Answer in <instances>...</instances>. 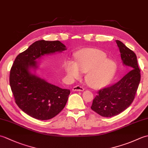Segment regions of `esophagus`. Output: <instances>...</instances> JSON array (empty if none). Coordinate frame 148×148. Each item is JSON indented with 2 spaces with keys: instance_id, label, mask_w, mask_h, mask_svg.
Returning <instances> with one entry per match:
<instances>
[{
  "instance_id": "esophagus-1",
  "label": "esophagus",
  "mask_w": 148,
  "mask_h": 148,
  "mask_svg": "<svg viewBox=\"0 0 148 148\" xmlns=\"http://www.w3.org/2000/svg\"><path fill=\"white\" fill-rule=\"evenodd\" d=\"M72 90L74 91H79V92H83L84 90V88L83 86H81L80 85H77V86H75L73 88H72Z\"/></svg>"
}]
</instances>
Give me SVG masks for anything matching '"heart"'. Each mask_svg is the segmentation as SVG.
Wrapping results in <instances>:
<instances>
[{
	"label": "heart",
	"mask_w": 148,
	"mask_h": 148,
	"mask_svg": "<svg viewBox=\"0 0 148 148\" xmlns=\"http://www.w3.org/2000/svg\"><path fill=\"white\" fill-rule=\"evenodd\" d=\"M104 52L95 49H86L76 55V63L69 62L65 65L68 76L76 78L80 71L87 72L86 80L93 87H101L111 82L114 77L116 65L111 59L106 58Z\"/></svg>",
	"instance_id": "1"
}]
</instances>
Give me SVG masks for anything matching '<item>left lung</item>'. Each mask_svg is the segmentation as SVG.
Listing matches in <instances>:
<instances>
[{
  "instance_id": "obj_1",
  "label": "left lung",
  "mask_w": 148,
  "mask_h": 148,
  "mask_svg": "<svg viewBox=\"0 0 148 148\" xmlns=\"http://www.w3.org/2000/svg\"><path fill=\"white\" fill-rule=\"evenodd\" d=\"M116 42L123 63L130 70L118 82L97 92L91 109L103 117H112L127 109L135 99L140 81L136 55L119 40Z\"/></svg>"
}]
</instances>
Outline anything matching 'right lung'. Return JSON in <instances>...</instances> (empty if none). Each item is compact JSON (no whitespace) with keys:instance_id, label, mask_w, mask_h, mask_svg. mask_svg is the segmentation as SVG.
Returning <instances> with one entry per match:
<instances>
[{"instance_id":"1","label":"right lung","mask_w":148,"mask_h":148,"mask_svg":"<svg viewBox=\"0 0 148 148\" xmlns=\"http://www.w3.org/2000/svg\"><path fill=\"white\" fill-rule=\"evenodd\" d=\"M65 50V46L59 40H37L15 58L9 74L11 91L17 106L31 117L47 120L64 108L70 90L46 82L29 70L37 67L36 60L41 56Z\"/></svg>"}]
</instances>
